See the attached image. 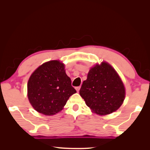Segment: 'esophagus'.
Masks as SVG:
<instances>
[{"instance_id": "obj_1", "label": "esophagus", "mask_w": 150, "mask_h": 150, "mask_svg": "<svg viewBox=\"0 0 150 150\" xmlns=\"http://www.w3.org/2000/svg\"><path fill=\"white\" fill-rule=\"evenodd\" d=\"M80 88H81L80 86H79V87H76V91H77V92H79V91Z\"/></svg>"}]
</instances>
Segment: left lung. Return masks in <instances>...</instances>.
<instances>
[{"label": "left lung", "mask_w": 150, "mask_h": 150, "mask_svg": "<svg viewBox=\"0 0 150 150\" xmlns=\"http://www.w3.org/2000/svg\"><path fill=\"white\" fill-rule=\"evenodd\" d=\"M79 94L93 112L106 115L121 106L125 98V88L114 68L108 62H102L91 68Z\"/></svg>", "instance_id": "1"}]
</instances>
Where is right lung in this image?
Listing matches in <instances>:
<instances>
[{
  "mask_svg": "<svg viewBox=\"0 0 150 150\" xmlns=\"http://www.w3.org/2000/svg\"><path fill=\"white\" fill-rule=\"evenodd\" d=\"M64 69V64L59 61H50L31 74L28 83V96L35 111L47 116L55 115L76 93Z\"/></svg>",
  "mask_w": 150,
  "mask_h": 150,
  "instance_id": "1",
  "label": "right lung"
}]
</instances>
